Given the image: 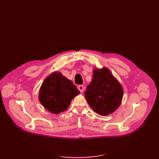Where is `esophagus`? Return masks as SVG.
Here are the masks:
<instances>
[{"instance_id":"esophagus-1","label":"esophagus","mask_w":159,"mask_h":159,"mask_svg":"<svg viewBox=\"0 0 159 159\" xmlns=\"http://www.w3.org/2000/svg\"><path fill=\"white\" fill-rule=\"evenodd\" d=\"M78 89L80 91V92H83L84 90V87L83 85H78Z\"/></svg>"}]
</instances>
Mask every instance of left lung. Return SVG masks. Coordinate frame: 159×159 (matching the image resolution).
<instances>
[{
	"label": "left lung",
	"instance_id": "8db88e82",
	"mask_svg": "<svg viewBox=\"0 0 159 159\" xmlns=\"http://www.w3.org/2000/svg\"><path fill=\"white\" fill-rule=\"evenodd\" d=\"M93 111L102 116L111 114L121 105L123 89L110 70L103 67L93 71V79L84 93Z\"/></svg>",
	"mask_w": 159,
	"mask_h": 159
}]
</instances>
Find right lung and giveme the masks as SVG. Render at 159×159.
Masks as SVG:
<instances>
[{"label":"right lung","mask_w":159,"mask_h":159,"mask_svg":"<svg viewBox=\"0 0 159 159\" xmlns=\"http://www.w3.org/2000/svg\"><path fill=\"white\" fill-rule=\"evenodd\" d=\"M80 93L71 80L60 72L54 71L43 81L38 98L46 110L59 114L69 107L71 100Z\"/></svg>","instance_id":"right-lung-1"}]
</instances>
